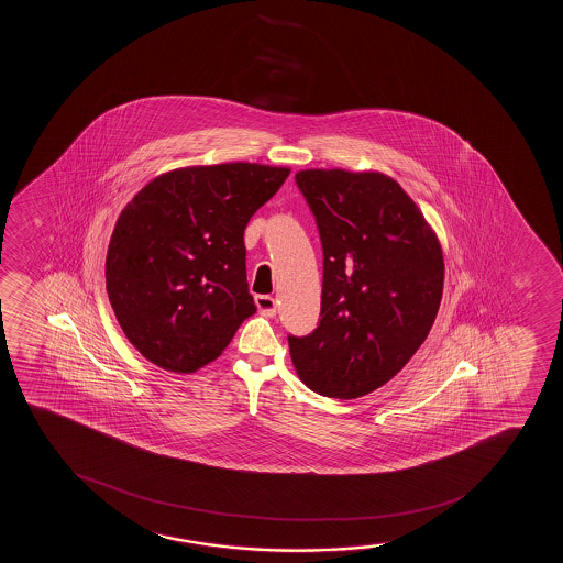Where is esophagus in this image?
I'll return each mask as SVG.
<instances>
[{
  "label": "esophagus",
  "instance_id": "1",
  "mask_svg": "<svg viewBox=\"0 0 563 563\" xmlns=\"http://www.w3.org/2000/svg\"><path fill=\"white\" fill-rule=\"evenodd\" d=\"M255 305H257L258 313H261V316H276V300L268 297V295H258V297H255Z\"/></svg>",
  "mask_w": 563,
  "mask_h": 563
}]
</instances>
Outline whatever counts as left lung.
<instances>
[{
  "mask_svg": "<svg viewBox=\"0 0 563 563\" xmlns=\"http://www.w3.org/2000/svg\"><path fill=\"white\" fill-rule=\"evenodd\" d=\"M323 246L321 321L289 336L306 387L329 398L369 395L427 340L443 292V252L398 181L383 173L308 168L295 176Z\"/></svg>",
  "mask_w": 563,
  "mask_h": 563,
  "instance_id": "left-lung-1",
  "label": "left lung"
}]
</instances>
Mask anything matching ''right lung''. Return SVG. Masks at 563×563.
Masks as SVG:
<instances>
[{"mask_svg":"<svg viewBox=\"0 0 563 563\" xmlns=\"http://www.w3.org/2000/svg\"><path fill=\"white\" fill-rule=\"evenodd\" d=\"M291 168L221 163L168 170L123 208L104 278L123 334L155 366L191 374L257 311L244 229Z\"/></svg>","mask_w":563,"mask_h":563,"instance_id":"add662e5","label":"right lung"}]
</instances>
